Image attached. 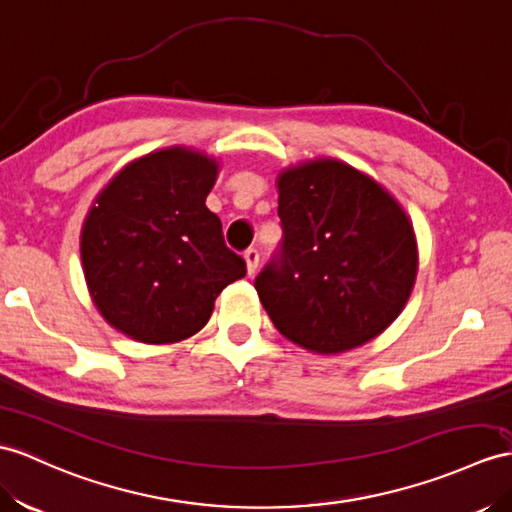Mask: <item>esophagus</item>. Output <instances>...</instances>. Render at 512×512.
I'll return each instance as SVG.
<instances>
[{
    "instance_id": "esophagus-1",
    "label": "esophagus",
    "mask_w": 512,
    "mask_h": 512,
    "mask_svg": "<svg viewBox=\"0 0 512 512\" xmlns=\"http://www.w3.org/2000/svg\"><path fill=\"white\" fill-rule=\"evenodd\" d=\"M243 256H245V263H247V273H249V276H252V273L258 269V260H260L258 249L249 247V249H245Z\"/></svg>"
}]
</instances>
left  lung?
<instances>
[{
  "mask_svg": "<svg viewBox=\"0 0 512 512\" xmlns=\"http://www.w3.org/2000/svg\"><path fill=\"white\" fill-rule=\"evenodd\" d=\"M278 193L282 241L254 280L273 326L317 354L371 341L402 313L417 276L402 206L334 158L282 171Z\"/></svg>",
  "mask_w": 512,
  "mask_h": 512,
  "instance_id": "left-lung-1",
  "label": "left lung"
}]
</instances>
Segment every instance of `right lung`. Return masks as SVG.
Listing matches in <instances>:
<instances>
[{
  "mask_svg": "<svg viewBox=\"0 0 512 512\" xmlns=\"http://www.w3.org/2000/svg\"><path fill=\"white\" fill-rule=\"evenodd\" d=\"M217 162L184 147L123 167L82 228V265L93 302L119 332L176 343L199 332L217 295L247 273L206 208Z\"/></svg>",
  "mask_w": 512,
  "mask_h": 512,
  "instance_id": "obj_1",
  "label": "right lung"
}]
</instances>
